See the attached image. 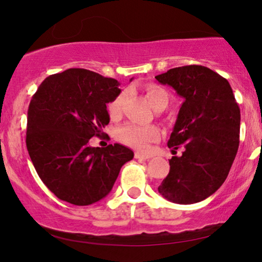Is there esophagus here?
Segmentation results:
<instances>
[{
    "label": "esophagus",
    "mask_w": 262,
    "mask_h": 262,
    "mask_svg": "<svg viewBox=\"0 0 262 262\" xmlns=\"http://www.w3.org/2000/svg\"><path fill=\"white\" fill-rule=\"evenodd\" d=\"M135 159H137V160H149L150 156L143 155V154H141V152H136L135 154Z\"/></svg>",
    "instance_id": "esophagus-1"
}]
</instances>
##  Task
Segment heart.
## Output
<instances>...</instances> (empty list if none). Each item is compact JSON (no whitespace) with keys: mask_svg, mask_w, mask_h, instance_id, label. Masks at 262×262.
<instances>
[{"mask_svg":"<svg viewBox=\"0 0 262 262\" xmlns=\"http://www.w3.org/2000/svg\"><path fill=\"white\" fill-rule=\"evenodd\" d=\"M145 98L148 99L154 110H164L169 102V93L159 84L149 83L144 88ZM126 100V93H120L107 106L110 117L112 119H119L123 113V107ZM160 128L155 125H138L127 123L118 131V138L121 143L139 151L149 150L150 144L160 138Z\"/></svg>","mask_w":262,"mask_h":262,"instance_id":"b5f03b06","label":"heart"}]
</instances>
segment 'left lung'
Wrapping results in <instances>:
<instances>
[{
    "label": "left lung",
    "mask_w": 262,
    "mask_h": 262,
    "mask_svg": "<svg viewBox=\"0 0 262 262\" xmlns=\"http://www.w3.org/2000/svg\"><path fill=\"white\" fill-rule=\"evenodd\" d=\"M155 78L184 98L168 141L173 154L180 146L184 152L169 160L159 192L177 204L202 202L223 185L237 154L238 103L229 82L206 67L173 68Z\"/></svg>",
    "instance_id": "8db88e82"
}]
</instances>
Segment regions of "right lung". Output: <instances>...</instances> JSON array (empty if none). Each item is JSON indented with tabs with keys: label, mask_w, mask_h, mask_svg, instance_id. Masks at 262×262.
I'll return each mask as SVG.
<instances>
[{
	"label": "right lung",
	"mask_w": 262,
	"mask_h": 262,
	"mask_svg": "<svg viewBox=\"0 0 262 262\" xmlns=\"http://www.w3.org/2000/svg\"><path fill=\"white\" fill-rule=\"evenodd\" d=\"M119 82L73 68L50 75L32 96L26 145L39 178L57 198L84 206L112 189L134 151L120 144L88 145L110 123L106 103L119 95Z\"/></svg>",
	"instance_id": "obj_1"
}]
</instances>
